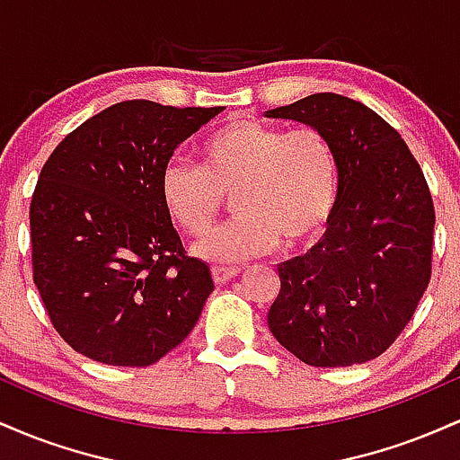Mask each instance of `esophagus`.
Wrapping results in <instances>:
<instances>
[{
	"label": "esophagus",
	"instance_id": "1",
	"mask_svg": "<svg viewBox=\"0 0 460 460\" xmlns=\"http://www.w3.org/2000/svg\"><path fill=\"white\" fill-rule=\"evenodd\" d=\"M237 274H240V268H235V266H214L212 268V277L218 285L231 281V279H235Z\"/></svg>",
	"mask_w": 460,
	"mask_h": 460
}]
</instances>
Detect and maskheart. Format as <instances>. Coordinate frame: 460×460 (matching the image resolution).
Here are the masks:
<instances>
[{"mask_svg":"<svg viewBox=\"0 0 460 460\" xmlns=\"http://www.w3.org/2000/svg\"><path fill=\"white\" fill-rule=\"evenodd\" d=\"M200 166L181 160L162 168L157 194L181 234L200 237L234 192L237 214L197 246L209 261H240L314 242L331 218L340 166L331 140L315 128L285 131L252 119L231 120L199 149Z\"/></svg>","mask_w":460,"mask_h":460,"instance_id":"b5f03b06","label":"heart"}]
</instances>
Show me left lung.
Returning <instances> with one entry per match:
<instances>
[{"mask_svg": "<svg viewBox=\"0 0 460 460\" xmlns=\"http://www.w3.org/2000/svg\"><path fill=\"white\" fill-rule=\"evenodd\" d=\"M266 116L320 129L340 166L326 234L279 266L270 332L314 367L381 357L430 281L435 205L424 172L402 136L355 99L318 93Z\"/></svg>", "mask_w": 460, "mask_h": 460, "instance_id": "left-lung-1", "label": "left lung"}]
</instances>
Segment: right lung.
<instances>
[{"mask_svg":"<svg viewBox=\"0 0 460 460\" xmlns=\"http://www.w3.org/2000/svg\"><path fill=\"white\" fill-rule=\"evenodd\" d=\"M218 112L120 102L45 162L30 203L31 270L51 324L79 355L145 367L197 324L212 272L186 255L157 183L177 145Z\"/></svg>","mask_w":460,"mask_h":460,"instance_id":"right-lung-1","label":"right lung"}]
</instances>
